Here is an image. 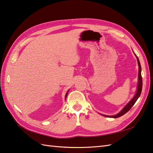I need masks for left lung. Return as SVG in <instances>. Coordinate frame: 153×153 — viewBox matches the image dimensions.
Wrapping results in <instances>:
<instances>
[{
  "instance_id": "obj_1",
  "label": "left lung",
  "mask_w": 153,
  "mask_h": 153,
  "mask_svg": "<svg viewBox=\"0 0 153 153\" xmlns=\"http://www.w3.org/2000/svg\"><path fill=\"white\" fill-rule=\"evenodd\" d=\"M136 55V54H135ZM137 62H138V66H139V74H138V79H139V82H138V86H137V93H136L134 97V98H133L129 102L127 105L124 108H123L122 111H120V112H119L118 114H116L115 116H105L106 117H110V118H118V117H120L123 116V114H125L126 112H128L129 110L131 108V107L134 105V104L135 103V102L137 101V100L138 99V98L141 95V91H142V86H143V81H142V77H141V64L140 62H139V60L138 59V57L137 56Z\"/></svg>"
}]
</instances>
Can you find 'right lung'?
<instances>
[{"label": "right lung", "mask_w": 153, "mask_h": 153, "mask_svg": "<svg viewBox=\"0 0 153 153\" xmlns=\"http://www.w3.org/2000/svg\"><path fill=\"white\" fill-rule=\"evenodd\" d=\"M68 92H67V93H66V96H65V98H66V97H67V95H68Z\"/></svg>", "instance_id": "obj_1"}]
</instances>
